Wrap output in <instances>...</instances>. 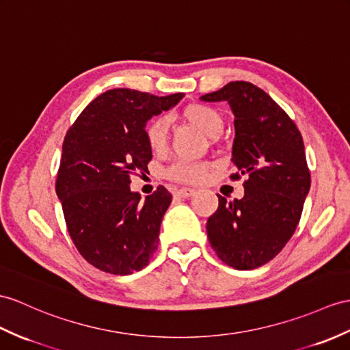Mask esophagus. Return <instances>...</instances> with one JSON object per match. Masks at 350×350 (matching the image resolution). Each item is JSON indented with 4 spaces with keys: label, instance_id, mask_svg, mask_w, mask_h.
I'll return each mask as SVG.
<instances>
[{
    "label": "esophagus",
    "instance_id": "esophagus-1",
    "mask_svg": "<svg viewBox=\"0 0 350 350\" xmlns=\"http://www.w3.org/2000/svg\"><path fill=\"white\" fill-rule=\"evenodd\" d=\"M196 194V190L194 189H180L176 190V196H180V198L183 199H189L191 198V196Z\"/></svg>",
    "mask_w": 350,
    "mask_h": 350
}]
</instances>
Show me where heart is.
<instances>
[{"instance_id": "obj_1", "label": "heart", "mask_w": 350, "mask_h": 350, "mask_svg": "<svg viewBox=\"0 0 350 350\" xmlns=\"http://www.w3.org/2000/svg\"><path fill=\"white\" fill-rule=\"evenodd\" d=\"M184 120L194 124L198 129L209 136L218 135L224 127L223 116L215 108L204 104H191L187 105L183 111ZM169 135V122L165 117H157L151 120L146 129V136L148 146L154 151H161L166 148ZM209 169L208 163L202 161H189L180 160L166 170V176L169 180L178 183H199L202 181Z\"/></svg>"}]
</instances>
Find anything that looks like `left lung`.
<instances>
[{
    "label": "left lung",
    "mask_w": 350,
    "mask_h": 350,
    "mask_svg": "<svg viewBox=\"0 0 350 350\" xmlns=\"http://www.w3.org/2000/svg\"><path fill=\"white\" fill-rule=\"evenodd\" d=\"M226 100L234 116L232 161L246 176L242 199L218 194V209L206 223L218 257L237 270H252L282 251L300 221L310 190L300 131L266 92L248 81H230L200 96Z\"/></svg>",
    "instance_id": "8db88e82"
}]
</instances>
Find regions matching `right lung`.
Wrapping results in <instances>:
<instances>
[{
    "instance_id": "obj_1",
    "label": "right lung",
    "mask_w": 350,
    "mask_h": 350,
    "mask_svg": "<svg viewBox=\"0 0 350 350\" xmlns=\"http://www.w3.org/2000/svg\"><path fill=\"white\" fill-rule=\"evenodd\" d=\"M183 98L184 93L107 90L66 132L56 194L77 250L102 271L131 275L146 267L157 250L172 194L159 185L142 200L131 190V174L148 170L147 122Z\"/></svg>"
}]
</instances>
